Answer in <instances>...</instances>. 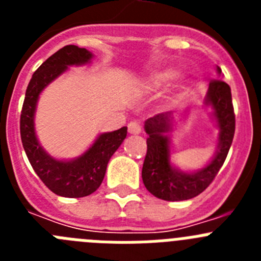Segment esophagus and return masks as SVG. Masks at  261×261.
<instances>
[{
	"instance_id": "obj_1",
	"label": "esophagus",
	"mask_w": 261,
	"mask_h": 261,
	"mask_svg": "<svg viewBox=\"0 0 261 261\" xmlns=\"http://www.w3.org/2000/svg\"><path fill=\"white\" fill-rule=\"evenodd\" d=\"M128 132L130 135H140L141 133V124L137 121H130L128 124Z\"/></svg>"
}]
</instances>
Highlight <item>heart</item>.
<instances>
[{
  "label": "heart",
  "instance_id": "1",
  "mask_svg": "<svg viewBox=\"0 0 261 261\" xmlns=\"http://www.w3.org/2000/svg\"><path fill=\"white\" fill-rule=\"evenodd\" d=\"M175 77H176V71L171 70V69L158 71V73H155V74L150 78L149 84H147V87H149L150 90L161 89V87L165 86L167 82L174 80Z\"/></svg>",
  "mask_w": 261,
  "mask_h": 261
}]
</instances>
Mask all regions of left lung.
I'll return each instance as SVG.
<instances>
[{"instance_id": "left-lung-1", "label": "left lung", "mask_w": 261, "mask_h": 261, "mask_svg": "<svg viewBox=\"0 0 261 261\" xmlns=\"http://www.w3.org/2000/svg\"><path fill=\"white\" fill-rule=\"evenodd\" d=\"M218 74L221 69L217 66ZM205 105L213 110V119L220 129L217 150L211 162L197 171L187 172L174 167L170 162V137L174 115L163 112L145 121L147 133V151L142 166V180L146 190L166 201H183L196 197L208 188L225 162L235 132V115L231 90L222 80L209 84Z\"/></svg>"}]
</instances>
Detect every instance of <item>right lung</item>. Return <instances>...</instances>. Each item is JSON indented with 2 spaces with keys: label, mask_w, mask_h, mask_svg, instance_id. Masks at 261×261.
Wrapping results in <instances>:
<instances>
[{
  "label": "right lung",
  "mask_w": 261,
  "mask_h": 261,
  "mask_svg": "<svg viewBox=\"0 0 261 261\" xmlns=\"http://www.w3.org/2000/svg\"><path fill=\"white\" fill-rule=\"evenodd\" d=\"M93 56L77 45H65L53 53L32 74L20 112V138L34 171L53 193L64 197H85L95 192L105 179L108 161L126 137V126L102 133L82 155L70 161L53 158L39 144L34 119L40 93L68 66L84 65Z\"/></svg>",
  "instance_id": "1"
}]
</instances>
